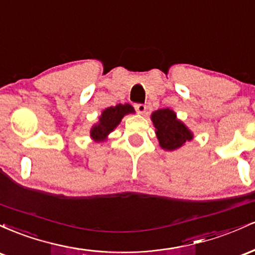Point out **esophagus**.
I'll list each match as a JSON object with an SVG mask.
<instances>
[{"instance_id":"34e87169","label":"esophagus","mask_w":255,"mask_h":255,"mask_svg":"<svg viewBox=\"0 0 255 255\" xmlns=\"http://www.w3.org/2000/svg\"><path fill=\"white\" fill-rule=\"evenodd\" d=\"M134 108H135V110H136L139 114H145L146 109H147L145 104H135V105H134Z\"/></svg>"}]
</instances>
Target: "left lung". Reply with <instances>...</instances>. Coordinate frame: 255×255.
Returning <instances> with one entry per match:
<instances>
[{
    "mask_svg": "<svg viewBox=\"0 0 255 255\" xmlns=\"http://www.w3.org/2000/svg\"><path fill=\"white\" fill-rule=\"evenodd\" d=\"M151 120L156 128L159 146L165 151H174L192 141L193 131L177 119L174 110L159 109L152 113Z\"/></svg>",
    "mask_w": 255,
    "mask_h": 255,
    "instance_id": "1",
    "label": "left lung"
}]
</instances>
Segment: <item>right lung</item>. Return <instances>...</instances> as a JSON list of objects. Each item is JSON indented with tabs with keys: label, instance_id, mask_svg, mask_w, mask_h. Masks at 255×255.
I'll list each match as a JSON object with an SVG mask.
<instances>
[{
	"label": "right lung",
	"instance_id": "add662e5",
	"mask_svg": "<svg viewBox=\"0 0 255 255\" xmlns=\"http://www.w3.org/2000/svg\"><path fill=\"white\" fill-rule=\"evenodd\" d=\"M135 110L130 104H118L115 107L107 108L102 111V115L99 116L98 122L92 126L90 130V136L93 141L102 142L108 139V135L114 131L116 127L128 114H134Z\"/></svg>",
	"mask_w": 255,
	"mask_h": 255
}]
</instances>
